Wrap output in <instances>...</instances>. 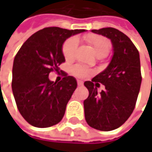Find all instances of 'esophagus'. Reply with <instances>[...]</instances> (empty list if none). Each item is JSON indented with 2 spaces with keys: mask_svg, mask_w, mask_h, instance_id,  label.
Masks as SVG:
<instances>
[{
  "mask_svg": "<svg viewBox=\"0 0 152 152\" xmlns=\"http://www.w3.org/2000/svg\"><path fill=\"white\" fill-rule=\"evenodd\" d=\"M77 84H78L79 86H82V85L83 84V81H81V80H77Z\"/></svg>",
  "mask_w": 152,
  "mask_h": 152,
  "instance_id": "obj_1",
  "label": "esophagus"
}]
</instances>
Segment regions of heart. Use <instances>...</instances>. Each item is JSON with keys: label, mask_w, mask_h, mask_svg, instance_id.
Returning a JSON list of instances; mask_svg holds the SVG:
<instances>
[{"label": "heart", "mask_w": 152, "mask_h": 152, "mask_svg": "<svg viewBox=\"0 0 152 152\" xmlns=\"http://www.w3.org/2000/svg\"><path fill=\"white\" fill-rule=\"evenodd\" d=\"M84 39L87 41V43L92 47L93 52L96 54V56L103 55L105 57L107 54L109 48H110V44L106 38L99 36V35L88 34L84 37ZM77 45H78L77 39L75 38L69 39L64 43L62 51H63V54L67 60L70 61L75 57ZM73 73L76 76L84 77V76H88L89 74H91V70L88 69L87 68L83 67V66L76 65L73 68Z\"/></svg>", "instance_id": "1"}]
</instances>
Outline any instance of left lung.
I'll list each match as a JSON object with an SVG mask.
<instances>
[{"label": "left lung", "mask_w": 152, "mask_h": 152, "mask_svg": "<svg viewBox=\"0 0 152 152\" xmlns=\"http://www.w3.org/2000/svg\"><path fill=\"white\" fill-rule=\"evenodd\" d=\"M111 40L113 56L106 69L84 82L89 97L83 101L86 122L91 128L110 131L121 127L131 115L142 83L140 56L130 39L117 29L91 30ZM100 82L105 90L97 92Z\"/></svg>", "instance_id": "obj_1"}]
</instances>
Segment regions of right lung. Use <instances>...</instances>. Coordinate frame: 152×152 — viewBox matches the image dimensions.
<instances>
[{"mask_svg": "<svg viewBox=\"0 0 152 152\" xmlns=\"http://www.w3.org/2000/svg\"><path fill=\"white\" fill-rule=\"evenodd\" d=\"M85 30L44 28L31 35L16 53L12 69V91L21 115L31 125L48 128L59 123L77 87L73 76L63 73L61 82L49 73L65 61L62 46L67 39Z\"/></svg>", "mask_w": 152, "mask_h": 152, "instance_id": "1", "label": "right lung"}]
</instances>
